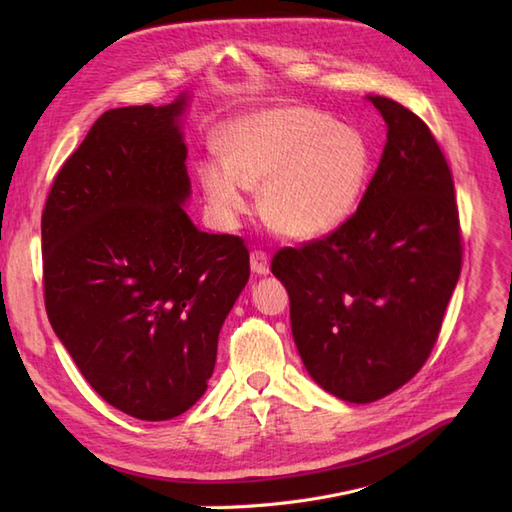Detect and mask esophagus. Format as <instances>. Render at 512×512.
Returning <instances> with one entry per match:
<instances>
[{
	"label": "esophagus",
	"instance_id": "34e87169",
	"mask_svg": "<svg viewBox=\"0 0 512 512\" xmlns=\"http://www.w3.org/2000/svg\"><path fill=\"white\" fill-rule=\"evenodd\" d=\"M250 267L256 275H267L269 273V256L262 250H254L250 254Z\"/></svg>",
	"mask_w": 512,
	"mask_h": 512
}]
</instances>
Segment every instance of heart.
Masks as SVG:
<instances>
[{"label": "heart", "mask_w": 512, "mask_h": 512, "mask_svg": "<svg viewBox=\"0 0 512 512\" xmlns=\"http://www.w3.org/2000/svg\"><path fill=\"white\" fill-rule=\"evenodd\" d=\"M222 156L198 162L211 220L235 228L262 185L267 220L292 239L329 235L352 218L367 190L374 149L367 136L307 106H277L232 121Z\"/></svg>", "instance_id": "b5f03b06"}]
</instances>
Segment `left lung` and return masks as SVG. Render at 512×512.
<instances>
[{
  "label": "left lung",
  "instance_id": "1",
  "mask_svg": "<svg viewBox=\"0 0 512 512\" xmlns=\"http://www.w3.org/2000/svg\"><path fill=\"white\" fill-rule=\"evenodd\" d=\"M367 100L389 130L359 209L331 235L271 260L305 369L350 404H371L418 374L461 273L455 185L436 138L399 102Z\"/></svg>",
  "mask_w": 512,
  "mask_h": 512
}]
</instances>
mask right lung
<instances>
[{"label": "right lung", "mask_w": 512, "mask_h": 512, "mask_svg": "<svg viewBox=\"0 0 512 512\" xmlns=\"http://www.w3.org/2000/svg\"><path fill=\"white\" fill-rule=\"evenodd\" d=\"M106 111L57 173L42 211L44 305L104 401L168 421L207 391L220 329L250 280L241 237L198 230L181 115Z\"/></svg>", "instance_id": "1"}]
</instances>
